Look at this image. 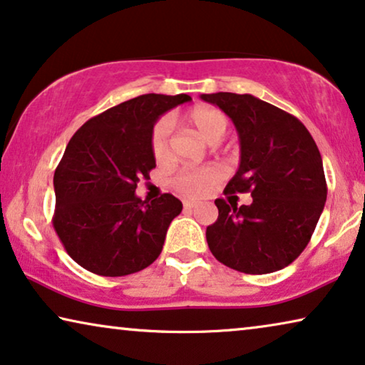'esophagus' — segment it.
I'll use <instances>...</instances> for the list:
<instances>
[{"mask_svg":"<svg viewBox=\"0 0 365 365\" xmlns=\"http://www.w3.org/2000/svg\"><path fill=\"white\" fill-rule=\"evenodd\" d=\"M183 207L187 208V210H192V208L197 207V202H192V200H185V202H183Z\"/></svg>","mask_w":365,"mask_h":365,"instance_id":"obj_1","label":"esophagus"}]
</instances>
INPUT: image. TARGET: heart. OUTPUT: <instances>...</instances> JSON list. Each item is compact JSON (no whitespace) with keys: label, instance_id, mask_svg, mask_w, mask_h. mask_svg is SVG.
<instances>
[{"label":"heart","instance_id":"1","mask_svg":"<svg viewBox=\"0 0 365 365\" xmlns=\"http://www.w3.org/2000/svg\"><path fill=\"white\" fill-rule=\"evenodd\" d=\"M187 122L197 130L203 140L212 143V145H217L223 140L230 127L227 114L208 106H200L190 110L187 114ZM172 127L170 117H160L152 129L150 152L158 163H165L172 157ZM220 180H222V170L218 167H187L182 168L172 178V187L183 197L197 198L207 195Z\"/></svg>","mask_w":365,"mask_h":365}]
</instances>
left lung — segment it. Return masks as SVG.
Masks as SVG:
<instances>
[{"instance_id": "obj_1", "label": "left lung", "mask_w": 365, "mask_h": 365, "mask_svg": "<svg viewBox=\"0 0 365 365\" xmlns=\"http://www.w3.org/2000/svg\"><path fill=\"white\" fill-rule=\"evenodd\" d=\"M202 99L218 106L240 135V168L223 193L253 197L241 207L215 200L218 218L207 228L208 248L241 273L283 269L304 251L324 208L319 148L299 119L258 97L217 92Z\"/></svg>"}]
</instances>
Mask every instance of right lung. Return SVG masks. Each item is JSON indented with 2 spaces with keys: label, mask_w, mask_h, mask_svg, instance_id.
I'll list each match as a JSON object with an SVG mask.
<instances>
[{
  "label": "right lung",
  "mask_w": 365,
  "mask_h": 365,
  "mask_svg": "<svg viewBox=\"0 0 365 365\" xmlns=\"http://www.w3.org/2000/svg\"><path fill=\"white\" fill-rule=\"evenodd\" d=\"M190 96L143 94L92 117L71 138L54 172L53 225L64 250L99 276L137 273L162 253L182 202L170 193L135 195L155 158L150 133L158 117Z\"/></svg>",
  "instance_id": "add662e5"
}]
</instances>
